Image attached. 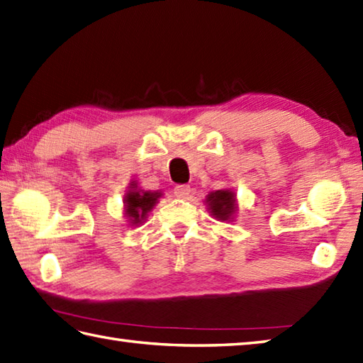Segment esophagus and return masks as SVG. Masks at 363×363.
Masks as SVG:
<instances>
[{"label":"esophagus","instance_id":"obj_1","mask_svg":"<svg viewBox=\"0 0 363 363\" xmlns=\"http://www.w3.org/2000/svg\"><path fill=\"white\" fill-rule=\"evenodd\" d=\"M190 186H187V184H177L174 187V195L177 198H187L190 195Z\"/></svg>","mask_w":363,"mask_h":363}]
</instances>
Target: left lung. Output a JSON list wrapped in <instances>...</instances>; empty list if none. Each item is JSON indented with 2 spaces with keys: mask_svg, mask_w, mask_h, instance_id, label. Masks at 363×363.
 Listing matches in <instances>:
<instances>
[{
  "mask_svg": "<svg viewBox=\"0 0 363 363\" xmlns=\"http://www.w3.org/2000/svg\"><path fill=\"white\" fill-rule=\"evenodd\" d=\"M208 204L212 214L220 220H226L234 211V195L228 190H217L208 196Z\"/></svg>",
  "mask_w": 363,
  "mask_h": 363,
  "instance_id": "8db88e82",
  "label": "left lung"
}]
</instances>
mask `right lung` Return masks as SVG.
Returning <instances> with one entry per match:
<instances>
[{
    "mask_svg": "<svg viewBox=\"0 0 363 363\" xmlns=\"http://www.w3.org/2000/svg\"><path fill=\"white\" fill-rule=\"evenodd\" d=\"M160 194H151V191H129L125 195V212L127 216L132 218L133 225L141 223V220L146 217L149 211L152 209V206L157 203V198Z\"/></svg>",
    "mask_w": 363,
    "mask_h": 363,
    "instance_id": "1",
    "label": "right lung"
}]
</instances>
